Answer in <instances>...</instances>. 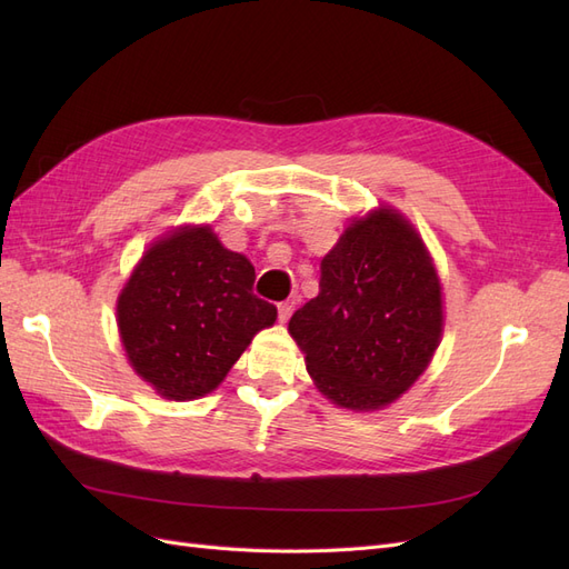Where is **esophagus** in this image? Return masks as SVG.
Segmentation results:
<instances>
[{"mask_svg": "<svg viewBox=\"0 0 569 569\" xmlns=\"http://www.w3.org/2000/svg\"><path fill=\"white\" fill-rule=\"evenodd\" d=\"M291 313H295V301H282V303H278V316H280L282 322H287Z\"/></svg>", "mask_w": 569, "mask_h": 569, "instance_id": "34e87169", "label": "esophagus"}]
</instances>
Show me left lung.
Wrapping results in <instances>:
<instances>
[{"instance_id":"left-lung-1","label":"left lung","mask_w":569,"mask_h":569,"mask_svg":"<svg viewBox=\"0 0 569 569\" xmlns=\"http://www.w3.org/2000/svg\"><path fill=\"white\" fill-rule=\"evenodd\" d=\"M443 330L441 284L410 222L387 206L356 218L320 263V295L289 320L332 403L377 410L425 372Z\"/></svg>"}]
</instances>
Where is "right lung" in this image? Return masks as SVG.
<instances>
[{
    "instance_id": "add662e5",
    "label": "right lung",
    "mask_w": 569,
    "mask_h": 569,
    "mask_svg": "<svg viewBox=\"0 0 569 569\" xmlns=\"http://www.w3.org/2000/svg\"><path fill=\"white\" fill-rule=\"evenodd\" d=\"M249 258L209 226L151 244L118 297V330L134 372L166 399L213 391L278 308L253 295Z\"/></svg>"
}]
</instances>
